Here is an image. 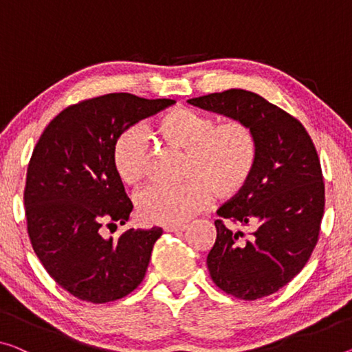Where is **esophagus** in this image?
Here are the masks:
<instances>
[{
    "label": "esophagus",
    "mask_w": 352,
    "mask_h": 352,
    "mask_svg": "<svg viewBox=\"0 0 352 352\" xmlns=\"http://www.w3.org/2000/svg\"><path fill=\"white\" fill-rule=\"evenodd\" d=\"M188 228L187 225H175V226H166L165 231L166 232H184Z\"/></svg>",
    "instance_id": "esophagus-1"
}]
</instances>
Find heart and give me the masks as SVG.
Instances as JSON below:
<instances>
[{
  "instance_id": "1",
  "label": "heart",
  "mask_w": 352,
  "mask_h": 352,
  "mask_svg": "<svg viewBox=\"0 0 352 352\" xmlns=\"http://www.w3.org/2000/svg\"><path fill=\"white\" fill-rule=\"evenodd\" d=\"M155 132L166 144L186 151V175L179 186H151L138 193L140 219L153 225H182L219 198L244 190L255 171L258 142L253 129L241 120L215 126L212 116L176 107L155 121ZM111 162L126 186H138L149 168L144 132L131 127L113 144Z\"/></svg>"
}]
</instances>
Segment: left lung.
I'll return each instance as SVG.
<instances>
[{"label": "left lung", "instance_id": "8db88e82", "mask_svg": "<svg viewBox=\"0 0 352 352\" xmlns=\"http://www.w3.org/2000/svg\"><path fill=\"white\" fill-rule=\"evenodd\" d=\"M188 104L247 122L258 142L250 181L217 210L210 277L226 294L244 300L277 293L304 269L320 237L324 182L315 144L294 116L252 91L228 89ZM225 219L252 226V232L245 238Z\"/></svg>", "mask_w": 352, "mask_h": 352}]
</instances>
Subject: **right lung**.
Here are the masks:
<instances>
[{"instance_id": "obj_1", "label": "right lung", "mask_w": 352, "mask_h": 352, "mask_svg": "<svg viewBox=\"0 0 352 352\" xmlns=\"http://www.w3.org/2000/svg\"><path fill=\"white\" fill-rule=\"evenodd\" d=\"M173 104L129 93L78 102L53 118L32 151L23 193L31 244L77 299L105 304L143 282L162 228L102 236L104 225H124L133 209L111 151L129 127Z\"/></svg>"}]
</instances>
